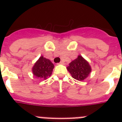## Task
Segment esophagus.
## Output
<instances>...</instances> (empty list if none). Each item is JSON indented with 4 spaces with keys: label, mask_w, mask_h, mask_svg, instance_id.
<instances>
[{
    "label": "esophagus",
    "mask_w": 122,
    "mask_h": 122,
    "mask_svg": "<svg viewBox=\"0 0 122 122\" xmlns=\"http://www.w3.org/2000/svg\"><path fill=\"white\" fill-rule=\"evenodd\" d=\"M59 64H64V61H61V62H60Z\"/></svg>",
    "instance_id": "1"
}]
</instances>
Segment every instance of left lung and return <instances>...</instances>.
<instances>
[{"mask_svg": "<svg viewBox=\"0 0 122 122\" xmlns=\"http://www.w3.org/2000/svg\"><path fill=\"white\" fill-rule=\"evenodd\" d=\"M67 69L71 75V76L78 81L84 80L92 71L88 62L81 55L71 61Z\"/></svg>", "mask_w": 122, "mask_h": 122, "instance_id": "left-lung-1", "label": "left lung"}]
</instances>
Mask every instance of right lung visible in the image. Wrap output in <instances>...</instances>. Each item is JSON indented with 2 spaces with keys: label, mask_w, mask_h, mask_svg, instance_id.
<instances>
[{
  "label": "right lung",
  "mask_w": 122,
  "mask_h": 122,
  "mask_svg": "<svg viewBox=\"0 0 122 122\" xmlns=\"http://www.w3.org/2000/svg\"><path fill=\"white\" fill-rule=\"evenodd\" d=\"M53 68L54 65L49 60L41 56L34 64L32 72L35 76L46 79L52 75Z\"/></svg>",
  "instance_id": "obj_1"
}]
</instances>
